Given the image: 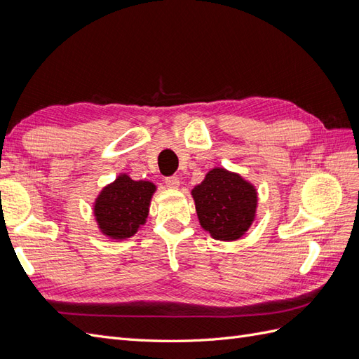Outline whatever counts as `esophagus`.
Segmentation results:
<instances>
[{"label": "esophagus", "instance_id": "34e87169", "mask_svg": "<svg viewBox=\"0 0 359 359\" xmlns=\"http://www.w3.org/2000/svg\"><path fill=\"white\" fill-rule=\"evenodd\" d=\"M165 182H166V186L169 189H178L180 187V180L177 177H168V178H165Z\"/></svg>", "mask_w": 359, "mask_h": 359}]
</instances>
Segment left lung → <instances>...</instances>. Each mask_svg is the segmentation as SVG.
Listing matches in <instances>:
<instances>
[{
  "instance_id": "left-lung-1",
  "label": "left lung",
  "mask_w": 359,
  "mask_h": 359,
  "mask_svg": "<svg viewBox=\"0 0 359 359\" xmlns=\"http://www.w3.org/2000/svg\"><path fill=\"white\" fill-rule=\"evenodd\" d=\"M201 226L220 241H235L252 226L257 193L238 173L215 168L191 190Z\"/></svg>"
}]
</instances>
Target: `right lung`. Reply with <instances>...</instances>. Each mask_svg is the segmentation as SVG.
Segmentation results:
<instances>
[{"label":"right lung","mask_w":359,"mask_h":359,"mask_svg":"<svg viewBox=\"0 0 359 359\" xmlns=\"http://www.w3.org/2000/svg\"><path fill=\"white\" fill-rule=\"evenodd\" d=\"M156 186L149 181H133L119 175L104 187L94 203V215L100 231L114 240L133 236L148 217L149 201Z\"/></svg>","instance_id":"right-lung-1"}]
</instances>
